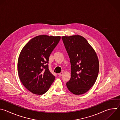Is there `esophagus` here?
<instances>
[{
	"label": "esophagus",
	"mask_w": 120,
	"mask_h": 120,
	"mask_svg": "<svg viewBox=\"0 0 120 120\" xmlns=\"http://www.w3.org/2000/svg\"><path fill=\"white\" fill-rule=\"evenodd\" d=\"M63 72H61V73L58 74V75H59L60 76H61L63 75Z\"/></svg>",
	"instance_id": "obj_1"
}]
</instances>
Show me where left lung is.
<instances>
[{
  "label": "left lung",
  "instance_id": "left-lung-1",
  "mask_svg": "<svg viewBox=\"0 0 120 120\" xmlns=\"http://www.w3.org/2000/svg\"><path fill=\"white\" fill-rule=\"evenodd\" d=\"M70 58L71 76L66 83L75 95L87 92L94 84L99 71L97 55L87 40L79 35L61 38Z\"/></svg>",
  "mask_w": 120,
  "mask_h": 120
}]
</instances>
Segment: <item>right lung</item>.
<instances>
[{
  "label": "right lung",
  "instance_id": "add662e5",
  "mask_svg": "<svg viewBox=\"0 0 120 120\" xmlns=\"http://www.w3.org/2000/svg\"><path fill=\"white\" fill-rule=\"evenodd\" d=\"M60 38L37 36L30 40L20 52L17 64L19 77L25 87L33 94H44L55 80L48 63L49 56Z\"/></svg>",
  "mask_w": 120,
  "mask_h": 120
}]
</instances>
